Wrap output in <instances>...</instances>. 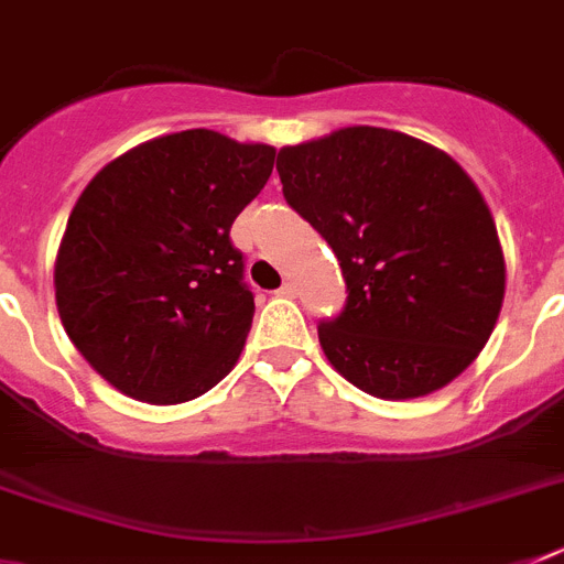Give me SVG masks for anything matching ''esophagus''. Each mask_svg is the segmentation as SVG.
<instances>
[{"label":"esophagus","instance_id":"1","mask_svg":"<svg viewBox=\"0 0 564 564\" xmlns=\"http://www.w3.org/2000/svg\"><path fill=\"white\" fill-rule=\"evenodd\" d=\"M279 296H288V299H293L296 296V285H293V282H282V288H279Z\"/></svg>","mask_w":564,"mask_h":564}]
</instances>
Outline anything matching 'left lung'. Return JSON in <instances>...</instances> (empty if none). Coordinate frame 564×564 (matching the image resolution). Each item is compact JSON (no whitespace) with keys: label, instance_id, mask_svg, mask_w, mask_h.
<instances>
[{"label":"left lung","instance_id":"left-lung-1","mask_svg":"<svg viewBox=\"0 0 564 564\" xmlns=\"http://www.w3.org/2000/svg\"><path fill=\"white\" fill-rule=\"evenodd\" d=\"M276 170L344 273V307L318 324L329 364L383 400L462 375L506 291L498 229L473 178L433 144L371 126L282 148Z\"/></svg>","mask_w":564,"mask_h":564}]
</instances>
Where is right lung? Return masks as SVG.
<instances>
[{"label": "right lung", "instance_id": "right-lung-1", "mask_svg": "<svg viewBox=\"0 0 564 564\" xmlns=\"http://www.w3.org/2000/svg\"><path fill=\"white\" fill-rule=\"evenodd\" d=\"M271 144L193 128L122 153L83 189L55 262L77 352L153 405L195 400L235 366L251 318L231 224L273 170Z\"/></svg>", "mask_w": 564, "mask_h": 564}]
</instances>
